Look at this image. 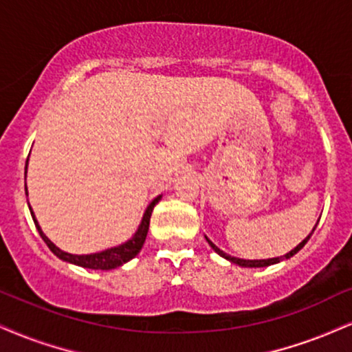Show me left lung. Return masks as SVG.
<instances>
[{"label":"left lung","instance_id":"obj_1","mask_svg":"<svg viewBox=\"0 0 352 352\" xmlns=\"http://www.w3.org/2000/svg\"><path fill=\"white\" fill-rule=\"evenodd\" d=\"M315 232V227H314V230H311V233ZM311 233L309 236L305 238V240H303L302 243H298V245L296 246V248H294L292 251H289L287 254H284V256H280V258H271V259H240V258H235V256H230V254H227V253H223L222 250L220 248H217V246L214 245V243H212L209 238L206 236V240H207V243H209V245L212 246V250L215 251L217 254H220L222 256V258H225V259H228L230 263H233V264H238V266H241V267H266V266H271V264H276V263H280L282 259H289V258H292L294 254H297L298 251H300L303 246H305V243L310 240V236H311Z\"/></svg>","mask_w":352,"mask_h":352}]
</instances>
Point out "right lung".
<instances>
[{
	"mask_svg": "<svg viewBox=\"0 0 352 352\" xmlns=\"http://www.w3.org/2000/svg\"><path fill=\"white\" fill-rule=\"evenodd\" d=\"M25 173H28V162H25ZM25 196H28V188H25ZM160 199H162V196L155 197L153 201L150 202V206L146 207L145 214H143V219H142L140 225H138L135 235L130 238L129 241H125L119 246H114V248L104 250V251H101V253H93V254H70V253H67V251L60 250L58 246H55L54 243H52L49 238L45 236V233L42 232L41 225H38V222L36 220V215H34L30 206H29V210H30V215H32L34 223H36V227L38 230V233H41L42 240L45 241V245L49 246L50 251L56 256V258L63 259V261H67V263L76 264V266H81V267L102 269V271H109V269H116V267L122 266V264L130 261V259H133L138 253H140L143 243H145L146 233H148L151 212H153L156 204L160 202Z\"/></svg>",
	"mask_w": 352,
	"mask_h": 352,
	"instance_id": "1",
	"label": "right lung"
}]
</instances>
